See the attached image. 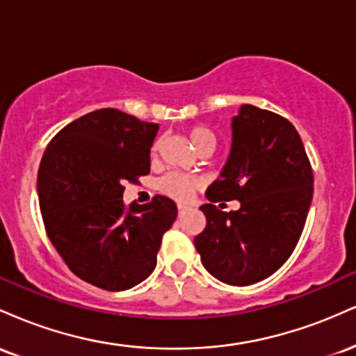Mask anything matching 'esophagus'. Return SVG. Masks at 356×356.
Segmentation results:
<instances>
[{
    "label": "esophagus",
    "mask_w": 356,
    "mask_h": 356,
    "mask_svg": "<svg viewBox=\"0 0 356 356\" xmlns=\"http://www.w3.org/2000/svg\"><path fill=\"white\" fill-rule=\"evenodd\" d=\"M177 211H179V218H182V216L186 214L187 211H189V207L184 206V204H179V206H177Z\"/></svg>",
    "instance_id": "esophagus-1"
}]
</instances>
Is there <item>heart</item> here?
<instances>
[{
	"label": "heart",
	"instance_id": "heart-1",
	"mask_svg": "<svg viewBox=\"0 0 356 356\" xmlns=\"http://www.w3.org/2000/svg\"><path fill=\"white\" fill-rule=\"evenodd\" d=\"M189 138L197 150H202L204 147L214 145L216 147V136L211 132L207 127H192L189 129ZM159 150V142L152 147V152ZM199 187V181L195 177H191L187 174L181 172H170L164 175V177L159 181V189L164 192L165 195L175 199V201H189L191 195L194 194V191Z\"/></svg>",
	"mask_w": 356,
	"mask_h": 356
}]
</instances>
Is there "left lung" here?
<instances>
[{
	"instance_id": "1",
	"label": "left lung",
	"mask_w": 356,
	"mask_h": 356,
	"mask_svg": "<svg viewBox=\"0 0 356 356\" xmlns=\"http://www.w3.org/2000/svg\"><path fill=\"white\" fill-rule=\"evenodd\" d=\"M226 165L201 206L206 229L194 238L202 266L219 281L248 286L266 280L295 251L313 199V170L295 125L254 105L231 122ZM219 200H239L224 213Z\"/></svg>"
}]
</instances>
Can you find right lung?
Listing matches in <instances>:
<instances>
[{
	"label": "right lung",
	"instance_id": "add662e5",
	"mask_svg": "<svg viewBox=\"0 0 356 356\" xmlns=\"http://www.w3.org/2000/svg\"><path fill=\"white\" fill-rule=\"evenodd\" d=\"M159 125L100 108L60 130L38 169V199L48 238L73 275L125 291L157 264L162 236L177 218L164 195L124 204V184L150 172Z\"/></svg>",
	"mask_w": 356,
	"mask_h": 356
}]
</instances>
